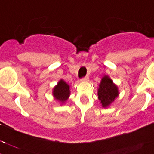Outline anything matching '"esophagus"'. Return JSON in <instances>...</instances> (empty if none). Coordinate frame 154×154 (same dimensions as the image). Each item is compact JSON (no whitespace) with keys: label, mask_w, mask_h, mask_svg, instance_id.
Here are the masks:
<instances>
[{"label":"esophagus","mask_w":154,"mask_h":154,"mask_svg":"<svg viewBox=\"0 0 154 154\" xmlns=\"http://www.w3.org/2000/svg\"><path fill=\"white\" fill-rule=\"evenodd\" d=\"M81 80H83V81H86V82H87V81H88V80H89V77H88V76H86V77H83V78H82Z\"/></svg>","instance_id":"34e87169"}]
</instances>
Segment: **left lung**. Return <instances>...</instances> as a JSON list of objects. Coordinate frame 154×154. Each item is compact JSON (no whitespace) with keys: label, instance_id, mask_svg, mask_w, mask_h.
Returning <instances> with one entry per match:
<instances>
[{"label":"left lung","instance_id":"left-lung-1","mask_svg":"<svg viewBox=\"0 0 154 154\" xmlns=\"http://www.w3.org/2000/svg\"><path fill=\"white\" fill-rule=\"evenodd\" d=\"M118 87L112 83V80L107 76L103 77L98 90V98L103 107H107L118 97Z\"/></svg>","mask_w":154,"mask_h":154}]
</instances>
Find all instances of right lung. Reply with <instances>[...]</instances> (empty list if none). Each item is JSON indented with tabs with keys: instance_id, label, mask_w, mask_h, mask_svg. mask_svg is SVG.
Here are the masks:
<instances>
[{
	"instance_id": "obj_1",
	"label": "right lung",
	"mask_w": 154,
	"mask_h": 154,
	"mask_svg": "<svg viewBox=\"0 0 154 154\" xmlns=\"http://www.w3.org/2000/svg\"><path fill=\"white\" fill-rule=\"evenodd\" d=\"M53 95H54L56 100L61 102V103H64V101L67 100L69 95H70L68 84H66L64 80H60L57 85L54 88Z\"/></svg>"
}]
</instances>
